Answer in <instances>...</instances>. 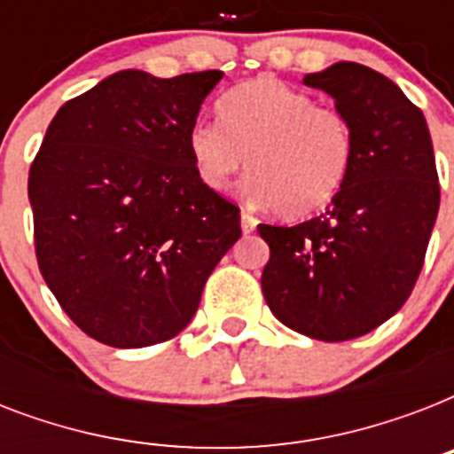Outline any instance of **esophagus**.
<instances>
[{
	"instance_id": "34e87169",
	"label": "esophagus",
	"mask_w": 454,
	"mask_h": 454,
	"mask_svg": "<svg viewBox=\"0 0 454 454\" xmlns=\"http://www.w3.org/2000/svg\"><path fill=\"white\" fill-rule=\"evenodd\" d=\"M240 226H242V233L249 235V233H254V228H256V219L252 216L249 212H242L240 214Z\"/></svg>"
}]
</instances>
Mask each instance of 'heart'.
<instances>
[{
	"label": "heart",
	"mask_w": 454,
	"mask_h": 454,
	"mask_svg": "<svg viewBox=\"0 0 454 454\" xmlns=\"http://www.w3.org/2000/svg\"><path fill=\"white\" fill-rule=\"evenodd\" d=\"M219 123L188 131L195 174L226 191L247 164V195L283 219H303L330 205L353 164V129L341 110L276 77H256L219 101Z\"/></svg>",
	"instance_id": "heart-1"
}]
</instances>
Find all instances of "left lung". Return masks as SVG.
Here are the masks:
<instances>
[{"label": "left lung", "mask_w": 454, "mask_h": 454, "mask_svg": "<svg viewBox=\"0 0 454 454\" xmlns=\"http://www.w3.org/2000/svg\"><path fill=\"white\" fill-rule=\"evenodd\" d=\"M334 98L353 129V164L325 214L259 223L270 259L262 290L273 316L320 341L387 323L415 287L441 205L422 110L372 67L341 60L303 77Z\"/></svg>", "instance_id": "8db88e82"}]
</instances>
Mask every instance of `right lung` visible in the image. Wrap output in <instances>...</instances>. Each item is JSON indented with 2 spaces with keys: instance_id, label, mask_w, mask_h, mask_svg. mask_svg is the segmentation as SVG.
Wrapping results in <instances>:
<instances>
[{
  "instance_id": "obj_1",
  "label": "right lung",
  "mask_w": 454,
  "mask_h": 454,
  "mask_svg": "<svg viewBox=\"0 0 454 454\" xmlns=\"http://www.w3.org/2000/svg\"><path fill=\"white\" fill-rule=\"evenodd\" d=\"M221 70H122L60 106L30 167L35 252L82 332L115 348L176 337L240 231L195 174L188 131Z\"/></svg>"
}]
</instances>
